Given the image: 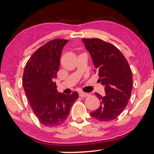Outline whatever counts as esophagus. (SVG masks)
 Returning a JSON list of instances; mask_svg holds the SVG:
<instances>
[{
  "label": "esophagus",
  "instance_id": "obj_1",
  "mask_svg": "<svg viewBox=\"0 0 154 154\" xmlns=\"http://www.w3.org/2000/svg\"><path fill=\"white\" fill-rule=\"evenodd\" d=\"M79 96H81V97H85V96H88V94L83 92H80L79 93Z\"/></svg>",
  "mask_w": 154,
  "mask_h": 154
}]
</instances>
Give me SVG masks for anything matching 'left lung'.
I'll list each match as a JSON object with an SVG mask.
<instances>
[{
	"label": "left lung",
	"instance_id": "left-lung-1",
	"mask_svg": "<svg viewBox=\"0 0 154 154\" xmlns=\"http://www.w3.org/2000/svg\"><path fill=\"white\" fill-rule=\"evenodd\" d=\"M105 87V95L95 93L100 106L90 116L100 122H109L121 114L128 102L132 90V75L123 54L112 44L99 38H82Z\"/></svg>",
	"mask_w": 154,
	"mask_h": 154
}]
</instances>
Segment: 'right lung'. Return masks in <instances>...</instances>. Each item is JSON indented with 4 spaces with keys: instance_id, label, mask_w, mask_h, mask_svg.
<instances>
[{
    "instance_id": "obj_1",
    "label": "right lung",
    "mask_w": 154,
    "mask_h": 154,
    "mask_svg": "<svg viewBox=\"0 0 154 154\" xmlns=\"http://www.w3.org/2000/svg\"><path fill=\"white\" fill-rule=\"evenodd\" d=\"M69 40L54 39L34 53L26 64L23 87L34 113L45 126H59L69 116L78 98L77 92L64 94L57 90V77L62 51Z\"/></svg>"
}]
</instances>
